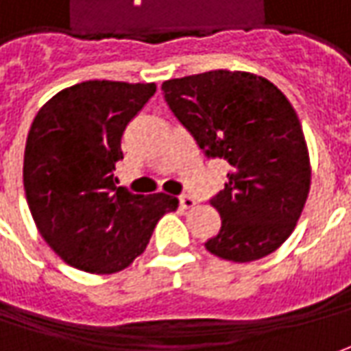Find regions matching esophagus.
Returning a JSON list of instances; mask_svg holds the SVG:
<instances>
[{"mask_svg":"<svg viewBox=\"0 0 351 351\" xmlns=\"http://www.w3.org/2000/svg\"><path fill=\"white\" fill-rule=\"evenodd\" d=\"M178 204H180V207H182V209H190V207L195 206L194 197H192V195H188V194L178 195Z\"/></svg>","mask_w":351,"mask_h":351,"instance_id":"34e87169","label":"esophagus"}]
</instances>
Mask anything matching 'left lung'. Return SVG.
<instances>
[{
    "mask_svg": "<svg viewBox=\"0 0 351 351\" xmlns=\"http://www.w3.org/2000/svg\"><path fill=\"white\" fill-rule=\"evenodd\" d=\"M161 90L204 156L230 165L225 188L209 199L221 228L207 250L236 263L273 254L292 234L311 182L294 107L273 82L240 71L173 78Z\"/></svg>",
    "mask_w": 351,
    "mask_h": 351,
    "instance_id": "left-lung-1",
    "label": "left lung"
}]
</instances>
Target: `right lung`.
I'll return each mask as SVG.
<instances>
[{"instance_id":"1","label":"right lung","mask_w":351,"mask_h":351,"mask_svg":"<svg viewBox=\"0 0 351 351\" xmlns=\"http://www.w3.org/2000/svg\"><path fill=\"white\" fill-rule=\"evenodd\" d=\"M156 84L88 80L45 104L26 138V202L47 245L86 273L123 271L145 250L157 221L178 199L117 186L115 163L128 123Z\"/></svg>"}]
</instances>
